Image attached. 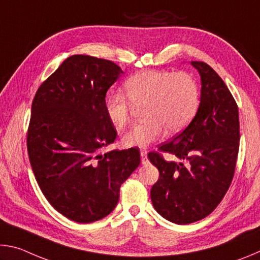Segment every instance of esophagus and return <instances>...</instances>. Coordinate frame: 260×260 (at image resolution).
<instances>
[{
	"label": "esophagus",
	"instance_id": "1",
	"mask_svg": "<svg viewBox=\"0 0 260 260\" xmlns=\"http://www.w3.org/2000/svg\"><path fill=\"white\" fill-rule=\"evenodd\" d=\"M140 155H141V161H142V164L143 165H146L147 162H148V157H147V151H144V150H142L140 152Z\"/></svg>",
	"mask_w": 260,
	"mask_h": 260
}]
</instances>
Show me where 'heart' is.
Segmentation results:
<instances>
[{"mask_svg":"<svg viewBox=\"0 0 260 260\" xmlns=\"http://www.w3.org/2000/svg\"><path fill=\"white\" fill-rule=\"evenodd\" d=\"M126 95L110 94L105 111L117 129L129 124L133 107H144L141 124L135 125L122 138L126 147L147 148L169 134L182 131L195 116L200 104L199 83L186 72L143 71L124 82Z\"/></svg>","mask_w":260,"mask_h":260,"instance_id":"1","label":"heart"}]
</instances>
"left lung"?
<instances>
[{
	"label": "left lung",
	"mask_w": 260,
	"mask_h": 260,
	"mask_svg": "<svg viewBox=\"0 0 260 260\" xmlns=\"http://www.w3.org/2000/svg\"><path fill=\"white\" fill-rule=\"evenodd\" d=\"M200 73L201 99L195 117L149 159L159 171L151 201L162 218L178 225L203 219L217 208L234 175L240 146L239 109L226 83L203 61H190Z\"/></svg>",
	"instance_id": "1"
}]
</instances>
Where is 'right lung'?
I'll return each mask as SVG.
<instances>
[{
	"instance_id": "obj_1",
	"label": "right lung",
	"mask_w": 260,
	"mask_h": 260,
	"mask_svg": "<svg viewBox=\"0 0 260 260\" xmlns=\"http://www.w3.org/2000/svg\"><path fill=\"white\" fill-rule=\"evenodd\" d=\"M121 74L113 61L73 55L33 100L30 166L52 208L76 222H94L111 213L122 182L140 165L138 148L100 153L117 138L105 95Z\"/></svg>"
}]
</instances>
